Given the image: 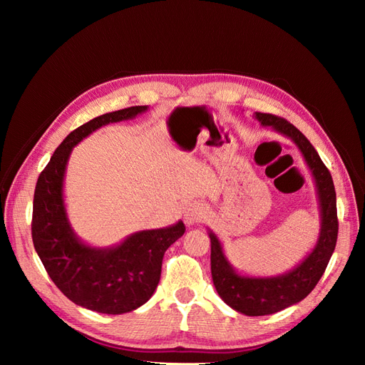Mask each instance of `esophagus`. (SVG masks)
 Instances as JSON below:
<instances>
[{"instance_id":"obj_1","label":"esophagus","mask_w":365,"mask_h":365,"mask_svg":"<svg viewBox=\"0 0 365 365\" xmlns=\"http://www.w3.org/2000/svg\"><path fill=\"white\" fill-rule=\"evenodd\" d=\"M207 216V207L205 204L200 202V201H195L192 204H189L185 207V212H184V222L187 225H196L202 222Z\"/></svg>"}]
</instances>
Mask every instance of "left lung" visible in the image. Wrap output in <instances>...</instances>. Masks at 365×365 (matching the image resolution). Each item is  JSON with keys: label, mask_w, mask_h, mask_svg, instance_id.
Segmentation results:
<instances>
[{"label": "left lung", "mask_w": 365, "mask_h": 365, "mask_svg": "<svg viewBox=\"0 0 365 365\" xmlns=\"http://www.w3.org/2000/svg\"><path fill=\"white\" fill-rule=\"evenodd\" d=\"M260 125L288 137L302 152L312 173L319 205V233L317 244L307 256L288 272L272 277H252L237 272L225 256L219 237L208 230L212 242V277L219 297L235 311L248 317L280 312L302 302L317 286L332 257L338 237L336 193L332 176L318 152L300 130L289 121L272 114L256 113Z\"/></svg>", "instance_id": "obj_1"}]
</instances>
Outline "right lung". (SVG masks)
Segmentation results:
<instances>
[{
    "label": "right lung",
    "instance_id": "right-lung-1",
    "mask_svg": "<svg viewBox=\"0 0 365 365\" xmlns=\"http://www.w3.org/2000/svg\"><path fill=\"white\" fill-rule=\"evenodd\" d=\"M149 106L98 115L74 129L39 175L33 197L31 237L50 279L65 297L101 314L120 315L145 304L155 292L164 252L185 231L182 220L132 233L114 247L98 248L77 237L63 201V178L73 148L98 128L132 120Z\"/></svg>",
    "mask_w": 365,
    "mask_h": 365
}]
</instances>
